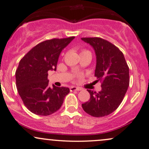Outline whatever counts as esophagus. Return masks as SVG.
Wrapping results in <instances>:
<instances>
[{"label": "esophagus", "instance_id": "1", "mask_svg": "<svg viewBox=\"0 0 149 149\" xmlns=\"http://www.w3.org/2000/svg\"><path fill=\"white\" fill-rule=\"evenodd\" d=\"M81 88L77 87V86H71V87L70 88V91H81Z\"/></svg>", "mask_w": 149, "mask_h": 149}]
</instances>
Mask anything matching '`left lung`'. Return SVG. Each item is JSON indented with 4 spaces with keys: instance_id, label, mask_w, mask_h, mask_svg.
Returning <instances> with one entry per match:
<instances>
[{
    "instance_id": "8db88e82",
    "label": "left lung",
    "mask_w": 149,
    "mask_h": 149,
    "mask_svg": "<svg viewBox=\"0 0 149 149\" xmlns=\"http://www.w3.org/2000/svg\"><path fill=\"white\" fill-rule=\"evenodd\" d=\"M91 45L96 55L95 76L102 81V91L87 90L91 98L82 104L84 111L91 116L104 117L119 107L129 86V68L119 48L103 38H81Z\"/></svg>"
}]
</instances>
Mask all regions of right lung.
Returning <instances> with one entry per match:
<instances>
[{"label":"right lung","mask_w":149,"mask_h":149,"mask_svg":"<svg viewBox=\"0 0 149 149\" xmlns=\"http://www.w3.org/2000/svg\"><path fill=\"white\" fill-rule=\"evenodd\" d=\"M74 38H53L38 43L20 61L16 71L17 91L32 113L47 116L57 111L70 93L66 87L48 86L49 70H56L61 51Z\"/></svg>","instance_id":"right-lung-1"}]
</instances>
